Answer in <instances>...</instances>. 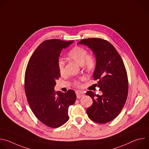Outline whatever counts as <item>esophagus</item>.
<instances>
[{"label": "esophagus", "instance_id": "34e87169", "mask_svg": "<svg viewBox=\"0 0 149 149\" xmlns=\"http://www.w3.org/2000/svg\"><path fill=\"white\" fill-rule=\"evenodd\" d=\"M76 95L77 98H81L82 97L84 96V93L81 91H76Z\"/></svg>", "mask_w": 149, "mask_h": 149}]
</instances>
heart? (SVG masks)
<instances>
[{"instance_id":"b5f03b06","label":"heart","mask_w":149,"mask_h":149,"mask_svg":"<svg viewBox=\"0 0 149 149\" xmlns=\"http://www.w3.org/2000/svg\"><path fill=\"white\" fill-rule=\"evenodd\" d=\"M68 56L69 58L75 61L79 65H82L85 69L88 71L92 70L95 65V61L94 58L88 55L87 51L83 47L76 46L74 47L68 53ZM58 68L59 72L61 75L65 74V63L62 60L59 59L58 62ZM79 82L75 81L74 84L76 86H79Z\"/></svg>"}]
</instances>
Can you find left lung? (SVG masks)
<instances>
[{"mask_svg": "<svg viewBox=\"0 0 149 149\" xmlns=\"http://www.w3.org/2000/svg\"><path fill=\"white\" fill-rule=\"evenodd\" d=\"M78 44L90 48L96 57L94 79L102 94L87 92L93 103L87 109L93 121L104 124L116 118L122 110L128 95L129 82L124 62L112 44L101 38L83 39Z\"/></svg>", "mask_w": 149, "mask_h": 149, "instance_id": "obj_1", "label": "left lung"}]
</instances>
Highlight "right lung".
<instances>
[{
	"mask_svg": "<svg viewBox=\"0 0 149 149\" xmlns=\"http://www.w3.org/2000/svg\"><path fill=\"white\" fill-rule=\"evenodd\" d=\"M74 41L54 39L44 41L35 49L26 67L25 90L30 108L45 125L57 128L68 120V107L76 100L74 90L55 92L56 81L61 75L58 62L63 49Z\"/></svg>",
	"mask_w": 149,
	"mask_h": 149,
	"instance_id": "1",
	"label": "right lung"
}]
</instances>
